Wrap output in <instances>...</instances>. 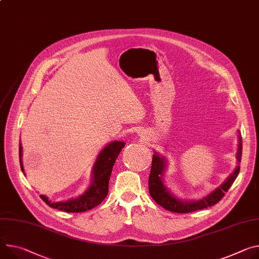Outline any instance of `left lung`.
Segmentation results:
<instances>
[{"label": "left lung", "instance_id": "obj_1", "mask_svg": "<svg viewBox=\"0 0 259 259\" xmlns=\"http://www.w3.org/2000/svg\"><path fill=\"white\" fill-rule=\"evenodd\" d=\"M239 145L237 150V160L240 163L242 159V135L238 133ZM166 167V160L155 152L152 160V167L149 177V191L152 198L161 206L174 213H191V211L199 210L208 206H211L219 202L225 193L228 191L234 180L237 179L240 172V166L238 165L234 171L226 179V181L205 197L199 200L185 201L177 198L163 184V174Z\"/></svg>", "mask_w": 259, "mask_h": 259}]
</instances>
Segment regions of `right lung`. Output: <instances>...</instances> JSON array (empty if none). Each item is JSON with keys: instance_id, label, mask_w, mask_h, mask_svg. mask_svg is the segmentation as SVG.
<instances>
[{"instance_id": "right-lung-1", "label": "right lung", "mask_w": 259, "mask_h": 259, "mask_svg": "<svg viewBox=\"0 0 259 259\" xmlns=\"http://www.w3.org/2000/svg\"><path fill=\"white\" fill-rule=\"evenodd\" d=\"M124 147V142L113 140L101 150L95 164H94L91 186L83 194L77 198H72L67 201L52 202L45 195H40V197L51 207L67 211V213H80V211H85L99 205L108 194V184L113 164ZM21 157L22 147L21 144H19V162L23 172Z\"/></svg>"}]
</instances>
